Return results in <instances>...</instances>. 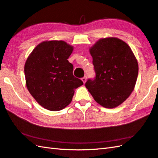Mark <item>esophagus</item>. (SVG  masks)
I'll return each mask as SVG.
<instances>
[{
  "label": "esophagus",
  "instance_id": "1",
  "mask_svg": "<svg viewBox=\"0 0 158 158\" xmlns=\"http://www.w3.org/2000/svg\"><path fill=\"white\" fill-rule=\"evenodd\" d=\"M82 82H83L84 83H85V82H86V76L83 77V78H82Z\"/></svg>",
  "mask_w": 158,
  "mask_h": 158
}]
</instances>
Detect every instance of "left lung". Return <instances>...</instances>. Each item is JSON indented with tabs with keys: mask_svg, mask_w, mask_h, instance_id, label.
Wrapping results in <instances>:
<instances>
[{
	"mask_svg": "<svg viewBox=\"0 0 158 158\" xmlns=\"http://www.w3.org/2000/svg\"><path fill=\"white\" fill-rule=\"evenodd\" d=\"M96 77L85 86L95 101L113 109L123 102L133 91L138 71L137 60L125 41L116 37L99 40L90 48Z\"/></svg>",
	"mask_w": 158,
	"mask_h": 158,
	"instance_id": "obj_1",
	"label": "left lung"
}]
</instances>
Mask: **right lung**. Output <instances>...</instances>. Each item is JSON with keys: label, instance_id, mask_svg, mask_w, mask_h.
Wrapping results in <instances>:
<instances>
[{"label": "right lung", "instance_id": "right-lung-1", "mask_svg": "<svg viewBox=\"0 0 158 158\" xmlns=\"http://www.w3.org/2000/svg\"><path fill=\"white\" fill-rule=\"evenodd\" d=\"M74 48L64 41H45L37 45L25 64L26 86L44 108L58 111L70 104L74 90L83 82L73 75L68 61Z\"/></svg>", "mask_w": 158, "mask_h": 158}]
</instances>
